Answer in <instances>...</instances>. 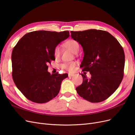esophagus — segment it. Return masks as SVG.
Returning a JSON list of instances; mask_svg holds the SVG:
<instances>
[{
  "label": "esophagus",
  "instance_id": "esophagus-1",
  "mask_svg": "<svg viewBox=\"0 0 135 135\" xmlns=\"http://www.w3.org/2000/svg\"><path fill=\"white\" fill-rule=\"evenodd\" d=\"M74 75V74H70V73H69V74H68V76L69 77H72Z\"/></svg>",
  "mask_w": 135,
  "mask_h": 135
}]
</instances>
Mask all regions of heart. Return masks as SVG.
<instances>
[{"label":"heart","instance_id":"obj_1","mask_svg":"<svg viewBox=\"0 0 135 135\" xmlns=\"http://www.w3.org/2000/svg\"><path fill=\"white\" fill-rule=\"evenodd\" d=\"M65 46L67 47L68 48L70 49V50L74 54H76L78 52L79 50V45L78 42L74 39H69L65 43ZM54 56L55 59H59L61 56V50L60 46H56L54 49ZM76 62L72 61V62L64 63L61 65V68L65 69V70H68L70 72H72L74 70L75 66H76Z\"/></svg>","mask_w":135,"mask_h":135}]
</instances>
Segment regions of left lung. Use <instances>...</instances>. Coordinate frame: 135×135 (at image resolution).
Returning a JSON list of instances; mask_svg holds the SVG:
<instances>
[{"mask_svg": "<svg viewBox=\"0 0 135 135\" xmlns=\"http://www.w3.org/2000/svg\"><path fill=\"white\" fill-rule=\"evenodd\" d=\"M71 38L81 44L84 52L80 67L91 75L81 74L83 83L76 88L78 95L91 103L107 99L123 79L125 63L123 49L109 32L96 29L71 32Z\"/></svg>", "mask_w": 135, "mask_h": 135, "instance_id": "left-lung-1", "label": "left lung"}]
</instances>
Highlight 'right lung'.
<instances>
[{
    "mask_svg": "<svg viewBox=\"0 0 135 135\" xmlns=\"http://www.w3.org/2000/svg\"><path fill=\"white\" fill-rule=\"evenodd\" d=\"M69 31H35L20 39L12 53V78L16 87L28 100L43 104L58 95L68 74H51L47 64L55 60L54 49L67 39Z\"/></svg>",
    "mask_w": 135,
    "mask_h": 135,
    "instance_id": "right-lung-1",
    "label": "right lung"
}]
</instances>
